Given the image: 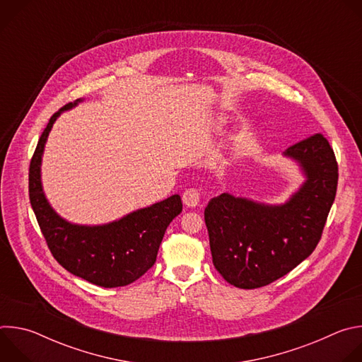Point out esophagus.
Instances as JSON below:
<instances>
[{
	"mask_svg": "<svg viewBox=\"0 0 362 362\" xmlns=\"http://www.w3.org/2000/svg\"><path fill=\"white\" fill-rule=\"evenodd\" d=\"M183 203L187 206V208H196V206L199 204L200 202V194H199V190L197 189H186L183 192Z\"/></svg>",
	"mask_w": 362,
	"mask_h": 362,
	"instance_id": "1",
	"label": "esophagus"
}]
</instances>
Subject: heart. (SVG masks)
<instances>
[{
	"mask_svg": "<svg viewBox=\"0 0 362 362\" xmlns=\"http://www.w3.org/2000/svg\"><path fill=\"white\" fill-rule=\"evenodd\" d=\"M222 123H223V119H219V120H218V122H216V124H218V127H219V126H221V124H222Z\"/></svg>",
	"mask_w": 362,
	"mask_h": 362,
	"instance_id": "b5f03b06",
	"label": "heart"
}]
</instances>
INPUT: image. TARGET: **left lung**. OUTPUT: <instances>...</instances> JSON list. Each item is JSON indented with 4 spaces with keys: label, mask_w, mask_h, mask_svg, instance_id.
Segmentation results:
<instances>
[{
    "label": "left lung",
    "mask_w": 362,
    "mask_h": 362,
    "mask_svg": "<svg viewBox=\"0 0 362 362\" xmlns=\"http://www.w3.org/2000/svg\"><path fill=\"white\" fill-rule=\"evenodd\" d=\"M282 156L303 176L285 202L267 203L226 192L204 209L214 265L236 288L269 285L305 261L317 247L334 203L338 165L322 134L292 144Z\"/></svg>",
    "instance_id": "8db88e82"
}]
</instances>
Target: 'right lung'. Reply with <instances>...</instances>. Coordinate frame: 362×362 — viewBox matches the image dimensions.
<instances>
[{"label":"right lung","mask_w":362,"mask_h":362,"mask_svg":"<svg viewBox=\"0 0 362 362\" xmlns=\"http://www.w3.org/2000/svg\"><path fill=\"white\" fill-rule=\"evenodd\" d=\"M81 101L83 98L69 103L53 115L38 140L28 175L31 208L51 253L64 269L97 286H126L156 262L168 226L182 212V199L172 194L100 225L73 223L60 216L42 189V154L56 120Z\"/></svg>","instance_id":"1"}]
</instances>
